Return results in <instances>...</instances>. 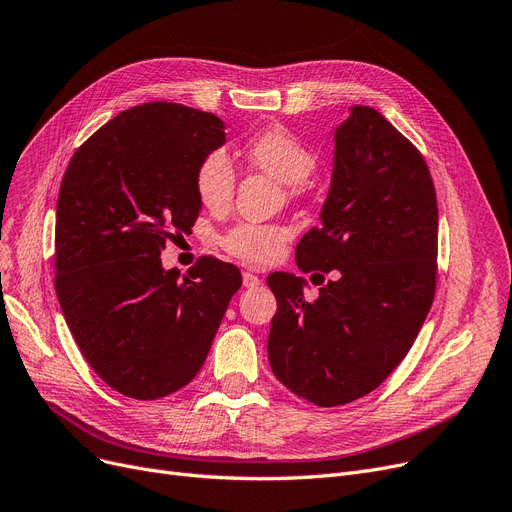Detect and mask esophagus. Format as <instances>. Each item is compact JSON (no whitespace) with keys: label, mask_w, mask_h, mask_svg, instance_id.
I'll use <instances>...</instances> for the list:
<instances>
[{"label":"esophagus","mask_w":512,"mask_h":512,"mask_svg":"<svg viewBox=\"0 0 512 512\" xmlns=\"http://www.w3.org/2000/svg\"><path fill=\"white\" fill-rule=\"evenodd\" d=\"M242 282H244V286H247V288H257L261 284V278H259L257 272L247 270V272L242 274Z\"/></svg>","instance_id":"34e87169"}]
</instances>
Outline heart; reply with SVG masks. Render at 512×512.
Instances as JSON below:
<instances>
[{"mask_svg":"<svg viewBox=\"0 0 512 512\" xmlns=\"http://www.w3.org/2000/svg\"><path fill=\"white\" fill-rule=\"evenodd\" d=\"M242 159L251 169L274 177L282 184L288 201H299L307 188V177L318 165L316 152L305 146L293 131L272 125L257 131L242 146ZM194 190L201 205L211 213L230 209L236 194V171L224 152H209L194 173ZM288 240V230L278 224L240 221L221 236V247L232 257L268 265L276 261Z\"/></svg>","mask_w":512,"mask_h":512,"instance_id":"b5f03b06","label":"heart"}]
</instances>
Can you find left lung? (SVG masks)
<instances>
[{"label":"left lung","instance_id":"obj_1","mask_svg":"<svg viewBox=\"0 0 512 512\" xmlns=\"http://www.w3.org/2000/svg\"><path fill=\"white\" fill-rule=\"evenodd\" d=\"M322 224L297 244L299 270L274 272L268 358L276 379L320 408L379 387L425 322L437 284V196L420 150L379 110L353 106L335 133ZM333 278L326 283L323 276ZM319 280L316 281L315 278Z\"/></svg>","mask_w":512,"mask_h":512}]
</instances>
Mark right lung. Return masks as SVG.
<instances>
[{"label": "right lung", "mask_w": 512, "mask_h": 512, "mask_svg": "<svg viewBox=\"0 0 512 512\" xmlns=\"http://www.w3.org/2000/svg\"><path fill=\"white\" fill-rule=\"evenodd\" d=\"M224 142L213 113L148 102L87 138L62 177L56 295L87 364L127 397L186 387L242 284L236 265L211 255L184 278L161 265L165 242L201 213L198 163Z\"/></svg>", "instance_id": "add662e5"}]
</instances>
